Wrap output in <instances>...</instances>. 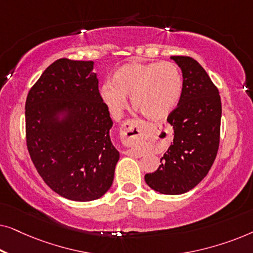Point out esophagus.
Segmentation results:
<instances>
[{
	"label": "esophagus",
	"mask_w": 253,
	"mask_h": 253,
	"mask_svg": "<svg viewBox=\"0 0 253 253\" xmlns=\"http://www.w3.org/2000/svg\"><path fill=\"white\" fill-rule=\"evenodd\" d=\"M145 124L134 120L126 121L120 129L121 134V140L126 146L131 147L133 144L137 143V140L141 137V134L144 132ZM127 155H136L137 153L133 150H127Z\"/></svg>",
	"instance_id": "obj_1"
}]
</instances>
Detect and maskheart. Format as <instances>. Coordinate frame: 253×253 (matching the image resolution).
Here are the masks:
<instances>
[{"mask_svg": "<svg viewBox=\"0 0 253 253\" xmlns=\"http://www.w3.org/2000/svg\"><path fill=\"white\" fill-rule=\"evenodd\" d=\"M183 92V76L172 62H129L117 68L100 89L103 102L120 114L131 99L132 108L148 120L160 121L177 107Z\"/></svg>", "mask_w": 253, "mask_h": 253, "instance_id": "b5f03b06", "label": "heart"}]
</instances>
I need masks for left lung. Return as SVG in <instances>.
I'll return each mask as SVG.
<instances>
[{"label": "left lung", "instance_id": "left-lung-1", "mask_svg": "<svg viewBox=\"0 0 253 253\" xmlns=\"http://www.w3.org/2000/svg\"><path fill=\"white\" fill-rule=\"evenodd\" d=\"M170 58L183 76L182 96L167 119L174 140L145 182L164 195H182L203 181L215 160L222 107L219 89L198 62L189 56Z\"/></svg>", "mask_w": 253, "mask_h": 253}]
</instances>
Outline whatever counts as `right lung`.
I'll return each mask as SVG.
<instances>
[{"mask_svg":"<svg viewBox=\"0 0 253 253\" xmlns=\"http://www.w3.org/2000/svg\"><path fill=\"white\" fill-rule=\"evenodd\" d=\"M93 67V61H55L25 103L26 144L34 167L53 191L75 202L105 195L120 159Z\"/></svg>","mask_w":253,"mask_h":253,"instance_id":"1","label":"right lung"}]
</instances>
